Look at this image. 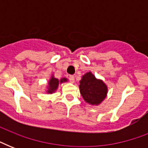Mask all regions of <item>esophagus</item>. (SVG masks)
<instances>
[{"instance_id": "1", "label": "esophagus", "mask_w": 148, "mask_h": 148, "mask_svg": "<svg viewBox=\"0 0 148 148\" xmlns=\"http://www.w3.org/2000/svg\"><path fill=\"white\" fill-rule=\"evenodd\" d=\"M69 79H70V81H71V82L74 83V81H75V77H74V76H70Z\"/></svg>"}]
</instances>
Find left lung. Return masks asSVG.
<instances>
[{"mask_svg": "<svg viewBox=\"0 0 148 148\" xmlns=\"http://www.w3.org/2000/svg\"><path fill=\"white\" fill-rule=\"evenodd\" d=\"M79 89L86 103L92 106L100 105L108 96L107 84L101 79L97 78L91 71L87 72L82 76Z\"/></svg>", "mask_w": 148, "mask_h": 148, "instance_id": "1", "label": "left lung"}]
</instances>
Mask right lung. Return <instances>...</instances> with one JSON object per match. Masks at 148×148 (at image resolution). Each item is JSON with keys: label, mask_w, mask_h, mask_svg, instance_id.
<instances>
[{"label": "right lung", "mask_w": 148, "mask_h": 148, "mask_svg": "<svg viewBox=\"0 0 148 148\" xmlns=\"http://www.w3.org/2000/svg\"><path fill=\"white\" fill-rule=\"evenodd\" d=\"M67 81H68V79L67 77H61L59 80V79L56 78L53 74H52L51 76V78L48 80L47 85L46 86L45 92L47 93V94H50V95H52V94L57 91L59 84H61L67 82Z\"/></svg>", "instance_id": "1"}]
</instances>
